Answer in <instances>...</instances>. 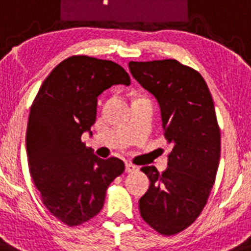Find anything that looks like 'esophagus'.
<instances>
[{
  "instance_id": "1",
  "label": "esophagus",
  "mask_w": 251,
  "mask_h": 251,
  "mask_svg": "<svg viewBox=\"0 0 251 251\" xmlns=\"http://www.w3.org/2000/svg\"><path fill=\"white\" fill-rule=\"evenodd\" d=\"M137 167L134 165H132V163H126V172H133V171H136Z\"/></svg>"
}]
</instances>
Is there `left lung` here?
<instances>
[{"label":"left lung","mask_w":251,"mask_h":251,"mask_svg":"<svg viewBox=\"0 0 251 251\" xmlns=\"http://www.w3.org/2000/svg\"><path fill=\"white\" fill-rule=\"evenodd\" d=\"M133 77L157 99L165 137L172 146L168 166L142 171L150 188L139 199L143 220L163 235L191 225L202 211L220 161V129L207 84L177 60L130 61Z\"/></svg>","instance_id":"left-lung-1"}]
</instances>
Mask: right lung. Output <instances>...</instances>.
<instances>
[{"instance_id":"obj_1","label":"right lung","mask_w":251,"mask_h":251,"mask_svg":"<svg viewBox=\"0 0 251 251\" xmlns=\"http://www.w3.org/2000/svg\"><path fill=\"white\" fill-rule=\"evenodd\" d=\"M118 84H130L118 64L85 55L68 57L44 80L31 106L30 175L46 208L69 226L98 214L108 186L123 174V161L99 158L81 142L84 132L92 133L98 97Z\"/></svg>"}]
</instances>
